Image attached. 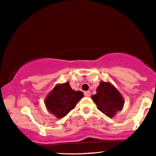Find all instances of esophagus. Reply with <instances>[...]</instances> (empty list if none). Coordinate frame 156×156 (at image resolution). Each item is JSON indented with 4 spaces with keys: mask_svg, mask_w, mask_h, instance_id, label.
I'll list each match as a JSON object with an SVG mask.
<instances>
[{
    "mask_svg": "<svg viewBox=\"0 0 156 156\" xmlns=\"http://www.w3.org/2000/svg\"><path fill=\"white\" fill-rule=\"evenodd\" d=\"M84 96L85 97H89L91 96V93H90V91H85L84 93Z\"/></svg>",
    "mask_w": 156,
    "mask_h": 156,
    "instance_id": "esophagus-1",
    "label": "esophagus"
}]
</instances>
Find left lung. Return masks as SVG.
I'll use <instances>...</instances> for the list:
<instances>
[{"label": "left lung", "mask_w": 156, "mask_h": 156, "mask_svg": "<svg viewBox=\"0 0 156 156\" xmlns=\"http://www.w3.org/2000/svg\"><path fill=\"white\" fill-rule=\"evenodd\" d=\"M96 92V94L91 96V99L98 109L109 118L115 117L116 113L122 109L125 100L112 83L101 81Z\"/></svg>", "instance_id": "8db88e82"}]
</instances>
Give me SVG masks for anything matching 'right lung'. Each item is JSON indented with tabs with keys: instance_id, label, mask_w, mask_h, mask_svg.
Wrapping results in <instances>:
<instances>
[{
	"instance_id": "obj_1",
	"label": "right lung",
	"mask_w": 156,
	"mask_h": 156,
	"mask_svg": "<svg viewBox=\"0 0 156 156\" xmlns=\"http://www.w3.org/2000/svg\"><path fill=\"white\" fill-rule=\"evenodd\" d=\"M84 94L80 91L73 90L69 82L57 84L44 98V105L49 112L57 118H62L67 115Z\"/></svg>"
}]
</instances>
